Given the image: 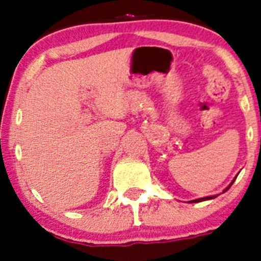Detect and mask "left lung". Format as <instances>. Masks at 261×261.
<instances>
[{
    "mask_svg": "<svg viewBox=\"0 0 261 261\" xmlns=\"http://www.w3.org/2000/svg\"><path fill=\"white\" fill-rule=\"evenodd\" d=\"M233 183V181H232ZM232 183L230 184V187L232 186ZM230 187H227V188L225 189V191L223 192H226V191H228V189H230ZM216 196H210V197H204V198H199V199H193V201H191V202H193V203H196V202H202V201H207V199H212V198H215Z\"/></svg>",
    "mask_w": 261,
    "mask_h": 261,
    "instance_id": "8db88e82",
    "label": "left lung"
}]
</instances>
